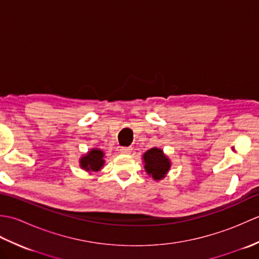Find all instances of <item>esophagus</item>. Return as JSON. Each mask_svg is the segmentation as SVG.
Returning <instances> with one entry per match:
<instances>
[{
  "instance_id": "obj_1",
  "label": "esophagus",
  "mask_w": 259,
  "mask_h": 259,
  "mask_svg": "<svg viewBox=\"0 0 259 259\" xmlns=\"http://www.w3.org/2000/svg\"><path fill=\"white\" fill-rule=\"evenodd\" d=\"M133 151V148L131 147H121L120 148V152L122 153V155H129Z\"/></svg>"
}]
</instances>
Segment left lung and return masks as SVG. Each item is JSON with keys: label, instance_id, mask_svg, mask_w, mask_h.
<instances>
[{"label": "left lung", "instance_id": "obj_1", "mask_svg": "<svg viewBox=\"0 0 259 259\" xmlns=\"http://www.w3.org/2000/svg\"><path fill=\"white\" fill-rule=\"evenodd\" d=\"M146 171L152 176L155 180H160L164 177L170 168L169 159L163 155L162 150L152 148L144 155Z\"/></svg>", "mask_w": 259, "mask_h": 259}]
</instances>
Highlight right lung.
<instances>
[{
  "mask_svg": "<svg viewBox=\"0 0 259 259\" xmlns=\"http://www.w3.org/2000/svg\"><path fill=\"white\" fill-rule=\"evenodd\" d=\"M103 152L99 149H92L87 156L82 157L80 164L87 171H98L103 166Z\"/></svg>",
  "mask_w": 259,
  "mask_h": 259,
  "instance_id": "obj_1",
  "label": "right lung"
}]
</instances>
